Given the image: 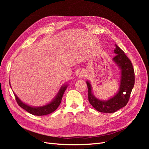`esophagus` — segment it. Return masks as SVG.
<instances>
[{
	"instance_id": "obj_1",
	"label": "esophagus",
	"mask_w": 149,
	"mask_h": 149,
	"mask_svg": "<svg viewBox=\"0 0 149 149\" xmlns=\"http://www.w3.org/2000/svg\"><path fill=\"white\" fill-rule=\"evenodd\" d=\"M86 72L84 71H81L78 74V77L79 78H83L86 77Z\"/></svg>"
}]
</instances>
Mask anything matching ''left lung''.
Wrapping results in <instances>:
<instances>
[{"mask_svg": "<svg viewBox=\"0 0 149 149\" xmlns=\"http://www.w3.org/2000/svg\"><path fill=\"white\" fill-rule=\"evenodd\" d=\"M114 53L116 55L113 58L114 62L120 70V82L119 91L116 95L107 101H102L94 96L92 93V86L89 81H86L88 89V100L92 106L99 112L112 113L118 111L127 104L135 83V74L133 66L124 52L115 45Z\"/></svg>", "mask_w": 149, "mask_h": 149, "instance_id": "obj_1", "label": "left lung"}]
</instances>
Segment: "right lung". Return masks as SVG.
Instances as JSON below:
<instances>
[{
    "label": "right lung",
    "instance_id": "add662e5",
    "mask_svg": "<svg viewBox=\"0 0 149 149\" xmlns=\"http://www.w3.org/2000/svg\"><path fill=\"white\" fill-rule=\"evenodd\" d=\"M68 87V85L65 84L61 87L59 92L58 93L56 96L53 99V100L48 103V104L40 107H32L29 106L22 102L17 96L14 93V95L16 99V101L18 104L24 109L27 111L29 113L35 116H45L52 113L55 111L58 107L60 106L62 97L66 89Z\"/></svg>",
    "mask_w": 149,
    "mask_h": 149
}]
</instances>
